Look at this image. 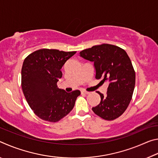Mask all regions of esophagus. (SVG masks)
<instances>
[{
	"label": "esophagus",
	"instance_id": "34e87169",
	"mask_svg": "<svg viewBox=\"0 0 158 158\" xmlns=\"http://www.w3.org/2000/svg\"><path fill=\"white\" fill-rule=\"evenodd\" d=\"M81 93H85V94H89L90 92H88L86 90H81Z\"/></svg>",
	"mask_w": 158,
	"mask_h": 158
}]
</instances>
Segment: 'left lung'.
<instances>
[{
    "instance_id": "8db88e82",
    "label": "left lung",
    "mask_w": 158,
    "mask_h": 158,
    "mask_svg": "<svg viewBox=\"0 0 158 158\" xmlns=\"http://www.w3.org/2000/svg\"><path fill=\"white\" fill-rule=\"evenodd\" d=\"M80 56L94 63L95 79L108 81L107 93L92 110L102 118L112 121L126 110L135 85V72L126 52L117 46L102 44L81 51Z\"/></svg>"
}]
</instances>
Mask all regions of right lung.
Instances as JSON below:
<instances>
[{"mask_svg": "<svg viewBox=\"0 0 158 158\" xmlns=\"http://www.w3.org/2000/svg\"><path fill=\"white\" fill-rule=\"evenodd\" d=\"M77 52L42 49L29 54L21 68V87L26 100L39 118L57 122L73 109L79 90L67 93L58 89L64 64Z\"/></svg>", "mask_w": 158, "mask_h": 158, "instance_id": "right-lung-1", "label": "right lung"}]
</instances>
